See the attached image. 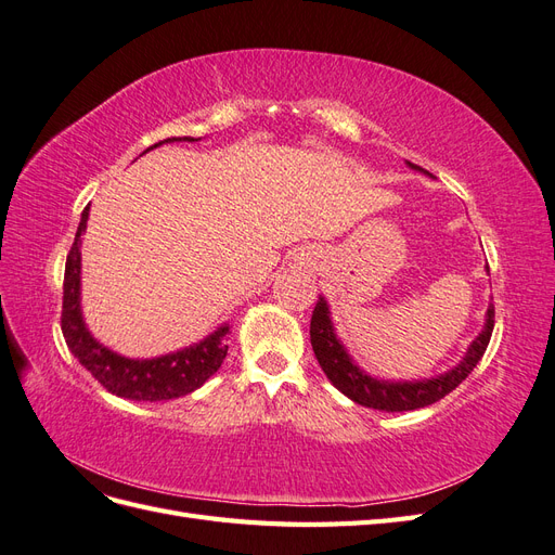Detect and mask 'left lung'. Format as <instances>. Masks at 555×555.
Segmentation results:
<instances>
[{
    "label": "left lung",
    "instance_id": "1",
    "mask_svg": "<svg viewBox=\"0 0 555 555\" xmlns=\"http://www.w3.org/2000/svg\"><path fill=\"white\" fill-rule=\"evenodd\" d=\"M412 169H416L414 164H410ZM495 308H489V314H486V326L479 333V338L469 345L465 359L449 371L442 377L435 379H424V382H379L371 375H365L359 365L351 363L347 357L345 347L338 343L333 333V324L328 317V308L324 304V298L317 300V306L312 310L310 319V340L314 357L322 365V371L331 379L335 389L343 391L347 398H351L359 405L365 408H375V410H386V412H408V410H418L433 405L447 393H451L456 386L475 371V365L481 361L486 347H489L493 324H495Z\"/></svg>",
    "mask_w": 555,
    "mask_h": 555
}]
</instances>
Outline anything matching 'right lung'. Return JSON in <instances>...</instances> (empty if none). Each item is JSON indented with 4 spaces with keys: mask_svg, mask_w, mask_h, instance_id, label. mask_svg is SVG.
<instances>
[{
    "mask_svg": "<svg viewBox=\"0 0 555 555\" xmlns=\"http://www.w3.org/2000/svg\"><path fill=\"white\" fill-rule=\"evenodd\" d=\"M169 141H194L190 137L182 139H166ZM164 141L155 143L153 147L162 145ZM88 212L90 206L82 210L80 224L76 231V241L66 255L64 266V296H62V333L66 347L72 354L86 365L92 377L104 386L106 391L129 398V400H171L188 396L198 389L217 367L222 365L229 345L224 343V335L229 326H220L206 340L198 345L184 347L173 354H166L159 359H143L133 361L125 359L115 351L99 345L90 331L82 324L80 314V236L88 227Z\"/></svg>",
    "mask_w": 555,
    "mask_h": 555,
    "instance_id": "obj_1",
    "label": "right lung"
}]
</instances>
